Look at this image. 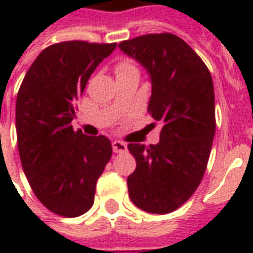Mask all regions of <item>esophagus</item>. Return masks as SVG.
<instances>
[{
	"label": "esophagus",
	"mask_w": 253,
	"mask_h": 253,
	"mask_svg": "<svg viewBox=\"0 0 253 253\" xmlns=\"http://www.w3.org/2000/svg\"><path fill=\"white\" fill-rule=\"evenodd\" d=\"M112 149L115 153H125L127 150V145L122 141H114L112 142Z\"/></svg>",
	"instance_id": "esophagus-1"
}]
</instances>
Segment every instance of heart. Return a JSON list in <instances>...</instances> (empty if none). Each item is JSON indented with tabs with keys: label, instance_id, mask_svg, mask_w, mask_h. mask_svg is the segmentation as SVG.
<instances>
[{
	"label": "heart",
	"instance_id": "b5f03b06",
	"mask_svg": "<svg viewBox=\"0 0 253 253\" xmlns=\"http://www.w3.org/2000/svg\"><path fill=\"white\" fill-rule=\"evenodd\" d=\"M126 72H138L137 66H135L132 62H130V61H123V62L119 63L118 67H116V74H118V73H126Z\"/></svg>",
	"mask_w": 253,
	"mask_h": 253
}]
</instances>
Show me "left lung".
Listing matches in <instances>:
<instances>
[{"label":"left lung","mask_w":253,"mask_h":253,"mask_svg":"<svg viewBox=\"0 0 253 253\" xmlns=\"http://www.w3.org/2000/svg\"><path fill=\"white\" fill-rule=\"evenodd\" d=\"M119 48L148 72V112L163 125L157 145H128L137 161L127 177L128 196L143 211H175L201 184L210 157L215 132L211 74L173 34L138 36L119 43Z\"/></svg>","instance_id":"obj_1"}]
</instances>
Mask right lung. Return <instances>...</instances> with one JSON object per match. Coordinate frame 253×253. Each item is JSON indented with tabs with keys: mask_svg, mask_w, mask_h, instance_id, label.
Instances as JSON below:
<instances>
[{
	"mask_svg": "<svg viewBox=\"0 0 253 253\" xmlns=\"http://www.w3.org/2000/svg\"><path fill=\"white\" fill-rule=\"evenodd\" d=\"M116 43L61 42L38 55L17 93L20 160L36 198L62 217L93 206L96 183L112 156L110 139L74 131L76 104Z\"/></svg>",
	"mask_w": 253,
	"mask_h": 253,
	"instance_id": "obj_1",
	"label": "right lung"
}]
</instances>
